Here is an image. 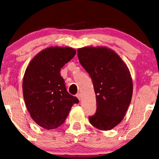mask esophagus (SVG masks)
Segmentation results:
<instances>
[{
	"label": "esophagus",
	"instance_id": "1",
	"mask_svg": "<svg viewBox=\"0 0 159 159\" xmlns=\"http://www.w3.org/2000/svg\"><path fill=\"white\" fill-rule=\"evenodd\" d=\"M76 96H77V98H78V100H79V101L81 100V93H78V94H77Z\"/></svg>",
	"mask_w": 159,
	"mask_h": 159
}]
</instances>
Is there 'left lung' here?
Returning <instances> with one entry per match:
<instances>
[{
    "instance_id": "obj_1",
    "label": "left lung",
    "mask_w": 159,
    "mask_h": 159,
    "mask_svg": "<svg viewBox=\"0 0 159 159\" xmlns=\"http://www.w3.org/2000/svg\"><path fill=\"white\" fill-rule=\"evenodd\" d=\"M78 57L89 74L96 94L97 109L89 116L96 129L108 131L118 125L131 103L133 84L129 68L117 53L106 47H84Z\"/></svg>"
}]
</instances>
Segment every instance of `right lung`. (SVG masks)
I'll return each instance as SVG.
<instances>
[{
  "instance_id": "right-lung-1",
  "label": "right lung",
  "mask_w": 159,
  "mask_h": 159,
  "mask_svg": "<svg viewBox=\"0 0 159 159\" xmlns=\"http://www.w3.org/2000/svg\"><path fill=\"white\" fill-rule=\"evenodd\" d=\"M68 47H50L34 57L23 78V95L32 119L41 127L57 129L65 122L74 104L79 102L70 95L61 76V68L75 57Z\"/></svg>"
}]
</instances>
